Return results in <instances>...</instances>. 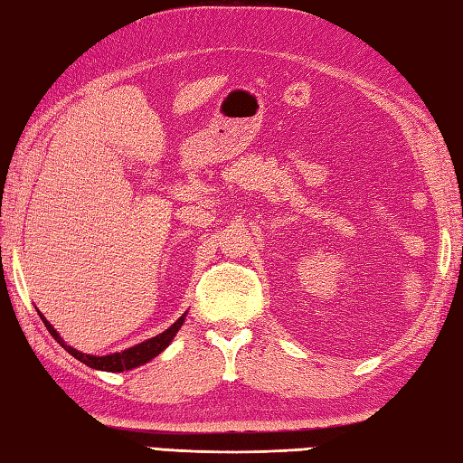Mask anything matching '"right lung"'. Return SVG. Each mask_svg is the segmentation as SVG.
Wrapping results in <instances>:
<instances>
[{
    "label": "right lung",
    "instance_id": "right-lung-1",
    "mask_svg": "<svg viewBox=\"0 0 463 463\" xmlns=\"http://www.w3.org/2000/svg\"><path fill=\"white\" fill-rule=\"evenodd\" d=\"M40 318L43 325H46L48 333L54 336L60 345H62L66 351L74 356V359H78L80 363H84L86 367L90 369H99V371H109V373H123V371H130L135 367H141V364L149 363L151 359H155L156 354H161L165 348L169 346V343L173 338H175V335L179 333V328L183 322H185V314H183L181 318H177V322H173V325L165 330V333L156 335L149 340H145V343L137 345V346H130L127 348V351H120V353H112V354H104V356H96V354H84L80 351H76V348L68 346L62 336H60L54 326L50 325V322L43 318V314H40Z\"/></svg>",
    "mask_w": 463,
    "mask_h": 463
}]
</instances>
